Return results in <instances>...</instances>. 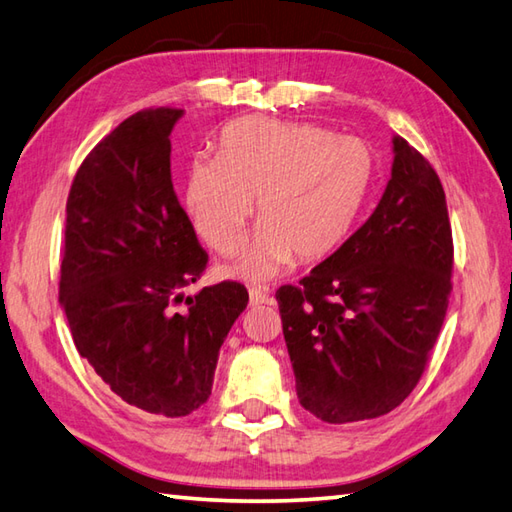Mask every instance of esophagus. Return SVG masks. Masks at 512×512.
<instances>
[{
	"instance_id": "34e87169",
	"label": "esophagus",
	"mask_w": 512,
	"mask_h": 512,
	"mask_svg": "<svg viewBox=\"0 0 512 512\" xmlns=\"http://www.w3.org/2000/svg\"><path fill=\"white\" fill-rule=\"evenodd\" d=\"M269 302H271V296H269L267 289H260V287L249 289V305H252V307L269 305Z\"/></svg>"
}]
</instances>
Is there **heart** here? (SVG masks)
<instances>
[{"label": "heart", "instance_id": "heart-1", "mask_svg": "<svg viewBox=\"0 0 512 512\" xmlns=\"http://www.w3.org/2000/svg\"><path fill=\"white\" fill-rule=\"evenodd\" d=\"M375 181L367 141L316 123L241 119L216 156H196L183 183L185 210L218 254H232L256 212L263 218L232 274L265 280L294 256L318 263L351 236Z\"/></svg>", "mask_w": 512, "mask_h": 512}]
</instances>
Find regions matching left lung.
<instances>
[{"label": "left lung", "instance_id": "1", "mask_svg": "<svg viewBox=\"0 0 512 512\" xmlns=\"http://www.w3.org/2000/svg\"><path fill=\"white\" fill-rule=\"evenodd\" d=\"M453 236L435 170L402 137L378 207L300 285L276 291L300 404L380 417L420 382L451 296Z\"/></svg>", "mask_w": 512, "mask_h": 512}]
</instances>
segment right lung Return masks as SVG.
Instances as JSON below:
<instances>
[{"mask_svg":"<svg viewBox=\"0 0 512 512\" xmlns=\"http://www.w3.org/2000/svg\"><path fill=\"white\" fill-rule=\"evenodd\" d=\"M181 117L132 114L86 156L66 203L59 280L79 356L123 402L163 417L210 398L218 351L249 300L229 280L183 294L207 252L172 185L170 134Z\"/></svg>","mask_w":512,"mask_h":512,"instance_id":"obj_1","label":"right lung"}]
</instances>
